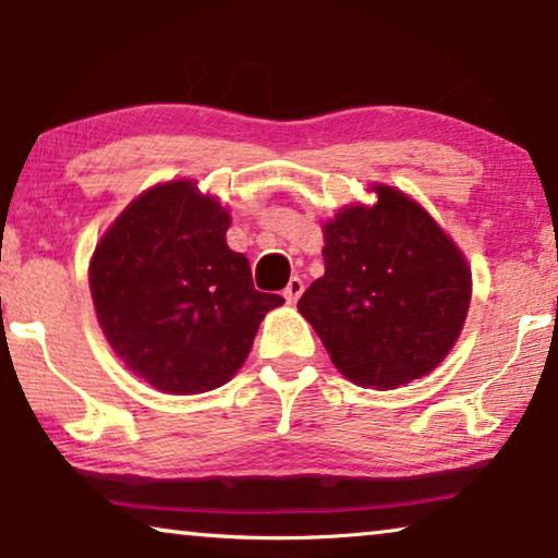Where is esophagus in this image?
<instances>
[{
	"mask_svg": "<svg viewBox=\"0 0 558 558\" xmlns=\"http://www.w3.org/2000/svg\"><path fill=\"white\" fill-rule=\"evenodd\" d=\"M301 293H303V280L301 278H290L286 290H282V295H286L288 303H295L298 298H301Z\"/></svg>",
	"mask_w": 558,
	"mask_h": 558,
	"instance_id": "obj_1",
	"label": "esophagus"
}]
</instances>
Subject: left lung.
Segmentation results:
<instances>
[{"label":"left lung","instance_id":"left-lung-1","mask_svg":"<svg viewBox=\"0 0 558 558\" xmlns=\"http://www.w3.org/2000/svg\"><path fill=\"white\" fill-rule=\"evenodd\" d=\"M324 225L326 272L298 311L333 366L366 389H397L437 368L465 326L473 272L420 202L372 184Z\"/></svg>","mask_w":558,"mask_h":558}]
</instances>
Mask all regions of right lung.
Returning a JSON list of instances; mask_svg holds the SVG:
<instances>
[{
  "mask_svg": "<svg viewBox=\"0 0 558 558\" xmlns=\"http://www.w3.org/2000/svg\"><path fill=\"white\" fill-rule=\"evenodd\" d=\"M230 211L194 179L141 192L98 240L88 280L106 341L163 395H202L238 374L265 313L286 301L253 286L227 247Z\"/></svg>",
  "mask_w": 558,
  "mask_h": 558,
  "instance_id": "1",
  "label": "right lung"
}]
</instances>
